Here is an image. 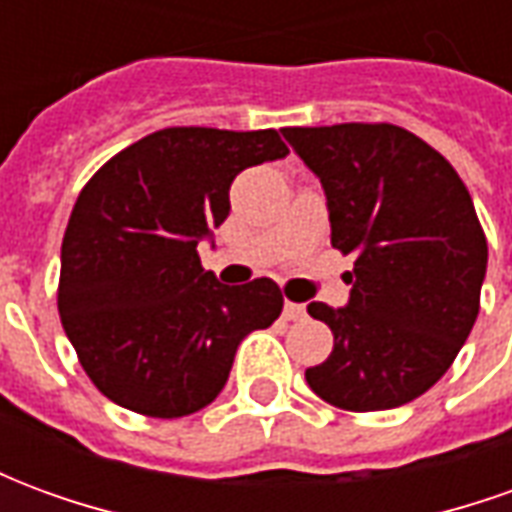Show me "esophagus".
<instances>
[{
    "mask_svg": "<svg viewBox=\"0 0 512 512\" xmlns=\"http://www.w3.org/2000/svg\"><path fill=\"white\" fill-rule=\"evenodd\" d=\"M285 321H304L307 318V310H304V304H293V301H285Z\"/></svg>",
    "mask_w": 512,
    "mask_h": 512,
    "instance_id": "esophagus-1",
    "label": "esophagus"
}]
</instances>
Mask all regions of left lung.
I'll return each instance as SVG.
<instances>
[{
	"label": "left lung",
	"mask_w": 512,
	"mask_h": 512,
	"mask_svg": "<svg viewBox=\"0 0 512 512\" xmlns=\"http://www.w3.org/2000/svg\"><path fill=\"white\" fill-rule=\"evenodd\" d=\"M321 180L332 246L354 255L345 307L307 312L334 334L304 376L345 411H386L428 392L472 332L488 244L447 158L406 128L343 123L282 128Z\"/></svg>",
	"instance_id": "obj_1"
}]
</instances>
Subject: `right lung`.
I'll return each mask as SVG.
<instances>
[{"instance_id":"obj_1","label":"right lung","mask_w":512,"mask_h":512,"mask_svg":"<svg viewBox=\"0 0 512 512\" xmlns=\"http://www.w3.org/2000/svg\"><path fill=\"white\" fill-rule=\"evenodd\" d=\"M288 156L274 128H164L109 158L62 238V329L101 395L175 419L222 392L246 334L282 312L277 282L222 285L197 255L238 172Z\"/></svg>"}]
</instances>
